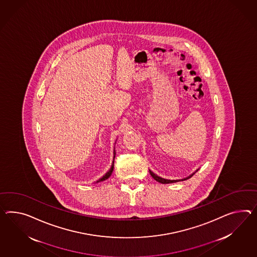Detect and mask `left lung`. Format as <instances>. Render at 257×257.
Returning <instances> with one entry per match:
<instances>
[{
  "label": "left lung",
  "instance_id": "1",
  "mask_svg": "<svg viewBox=\"0 0 257 257\" xmlns=\"http://www.w3.org/2000/svg\"><path fill=\"white\" fill-rule=\"evenodd\" d=\"M199 169H198L197 171H195V172H193L192 174H190L189 176H187V177L183 178V179H177V180H170V179H165V178L160 177V176H158L157 174H155L153 171H150L149 170V172H150V174H151L152 177L154 178L157 182L158 183H160V184H173V183H177V182H181V181H185V180H187V179H189V178L192 177L197 171H198Z\"/></svg>",
  "mask_w": 257,
  "mask_h": 257
}]
</instances>
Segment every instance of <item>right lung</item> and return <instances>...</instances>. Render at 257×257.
Listing matches in <instances>:
<instances>
[{"mask_svg": "<svg viewBox=\"0 0 257 257\" xmlns=\"http://www.w3.org/2000/svg\"><path fill=\"white\" fill-rule=\"evenodd\" d=\"M116 143V142H115ZM115 145V144H114ZM115 147L113 148V160H112V166H111V168H110V170L109 171H107L106 172L105 174L102 176V177L100 178V179H99L96 183H99V182H103V181H105V180H107L108 178L110 177L111 175H112V171H113V162H114V158H115Z\"/></svg>", "mask_w": 257, "mask_h": 257, "instance_id": "1", "label": "right lung"}]
</instances>
